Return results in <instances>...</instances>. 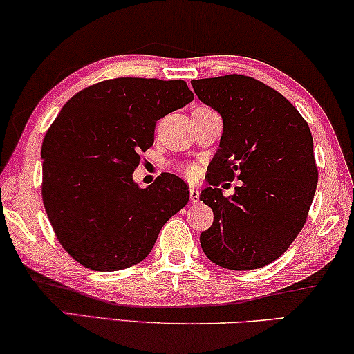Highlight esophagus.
<instances>
[{
	"label": "esophagus",
	"instance_id": "1",
	"mask_svg": "<svg viewBox=\"0 0 354 354\" xmlns=\"http://www.w3.org/2000/svg\"><path fill=\"white\" fill-rule=\"evenodd\" d=\"M198 196H201V192L197 191V189H191V191H189V198H191V202L192 203H197L198 202Z\"/></svg>",
	"mask_w": 354,
	"mask_h": 354
}]
</instances>
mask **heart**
<instances>
[{
  "label": "heart",
  "instance_id": "obj_1",
  "mask_svg": "<svg viewBox=\"0 0 354 354\" xmlns=\"http://www.w3.org/2000/svg\"><path fill=\"white\" fill-rule=\"evenodd\" d=\"M187 175L189 176H194V175H196V171H197V168L196 167H187Z\"/></svg>",
  "mask_w": 354,
  "mask_h": 354
}]
</instances>
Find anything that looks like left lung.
<instances>
[{"instance_id": "obj_1", "label": "left lung", "mask_w": 354, "mask_h": 354, "mask_svg": "<svg viewBox=\"0 0 354 354\" xmlns=\"http://www.w3.org/2000/svg\"><path fill=\"white\" fill-rule=\"evenodd\" d=\"M191 84L223 118L210 187L201 194L215 215L201 234L202 250L226 270H258L277 260L305 226L317 184L310 127L281 93L252 77ZM234 177L243 184L225 198L217 186Z\"/></svg>"}]
</instances>
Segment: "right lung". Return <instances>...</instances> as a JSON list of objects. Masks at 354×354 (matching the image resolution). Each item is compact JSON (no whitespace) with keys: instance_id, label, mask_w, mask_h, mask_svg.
Segmentation results:
<instances>
[{"instance_id":"add662e5","label":"right lung","mask_w":354,"mask_h":354,"mask_svg":"<svg viewBox=\"0 0 354 354\" xmlns=\"http://www.w3.org/2000/svg\"><path fill=\"white\" fill-rule=\"evenodd\" d=\"M194 99L183 80L113 78L77 93L43 139L44 210L61 245L89 270H125L151 253L189 201L181 178L134 183L156 123Z\"/></svg>"}]
</instances>
